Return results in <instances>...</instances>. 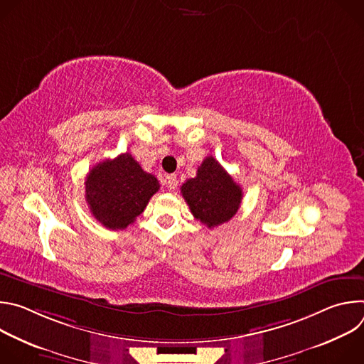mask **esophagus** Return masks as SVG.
<instances>
[{
  "instance_id": "1",
  "label": "esophagus",
  "mask_w": 364,
  "mask_h": 364,
  "mask_svg": "<svg viewBox=\"0 0 364 364\" xmlns=\"http://www.w3.org/2000/svg\"><path fill=\"white\" fill-rule=\"evenodd\" d=\"M177 186H178V178H177V176H176V174L167 176V187H168L170 190H174Z\"/></svg>"
}]
</instances>
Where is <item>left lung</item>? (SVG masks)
<instances>
[{"label":"left lung","mask_w":364,"mask_h":364,"mask_svg":"<svg viewBox=\"0 0 364 364\" xmlns=\"http://www.w3.org/2000/svg\"><path fill=\"white\" fill-rule=\"evenodd\" d=\"M193 216L209 229L229 222L239 210L242 188L215 157H205L197 176L181 186Z\"/></svg>","instance_id":"obj_1"}]
</instances>
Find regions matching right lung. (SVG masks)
Returning a JSON list of instances; mask_svg holds the SVG:
<instances>
[{"instance_id":"obj_1","label":"right lung","mask_w":364,"mask_h":364,"mask_svg":"<svg viewBox=\"0 0 364 364\" xmlns=\"http://www.w3.org/2000/svg\"><path fill=\"white\" fill-rule=\"evenodd\" d=\"M85 188L95 219L107 229L122 230L144 212L160 183L125 152L96 164L86 176Z\"/></svg>"}]
</instances>
